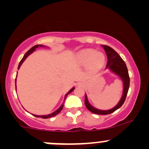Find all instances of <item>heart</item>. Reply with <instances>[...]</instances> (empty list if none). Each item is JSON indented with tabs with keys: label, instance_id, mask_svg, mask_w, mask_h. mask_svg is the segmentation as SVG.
<instances>
[{
	"label": "heart",
	"instance_id": "1",
	"mask_svg": "<svg viewBox=\"0 0 149 149\" xmlns=\"http://www.w3.org/2000/svg\"><path fill=\"white\" fill-rule=\"evenodd\" d=\"M75 59L82 66H88L89 71L91 72L100 71L106 63L105 54L92 48L81 49L76 54Z\"/></svg>",
	"mask_w": 149,
	"mask_h": 149
}]
</instances>
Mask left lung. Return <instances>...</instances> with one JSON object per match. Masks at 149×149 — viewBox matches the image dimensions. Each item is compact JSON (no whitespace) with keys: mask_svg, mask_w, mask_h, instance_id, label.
Instances as JSON below:
<instances>
[{"mask_svg":"<svg viewBox=\"0 0 149 149\" xmlns=\"http://www.w3.org/2000/svg\"><path fill=\"white\" fill-rule=\"evenodd\" d=\"M102 46L104 47V50H105L108 59L106 69L110 70L112 73H113L114 74H116V76H118L120 78L123 83V95L122 97H121L120 100L119 101L117 105L113 108H112L111 109H109V110H100V109L94 107L89 102L86 94H85V104L87 109L93 113L99 114V115H107V114L111 113L114 112L117 109H118L124 104L125 100L126 97H127L128 90H129L130 77L129 74H128L127 68L126 66L125 63L123 60L120 56L113 49L109 47V46L103 45Z\"/></svg>","mask_w":149,"mask_h":149,"instance_id":"1","label":"left lung"}]
</instances>
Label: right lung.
<instances>
[{"mask_svg": "<svg viewBox=\"0 0 149 149\" xmlns=\"http://www.w3.org/2000/svg\"><path fill=\"white\" fill-rule=\"evenodd\" d=\"M45 47V46H44V45H36L33 46V47H32L31 48V49H29V50L28 51V52H27L26 53V54H24V56L23 58H22V60L20 61L19 64V66H18V70L19 69L20 66H21V65L22 64V63H23L24 61H25V59H26V58L28 57L31 54H32V53H33V52H34V51L36 50V49L38 48V47ZM16 81H17V78H16V79H15V88H16V89H17V86H16ZM74 89H75V88H74V87H73V88H71V90H70L66 94V95H65V97H64V102L65 100H66V97L68 96V95H69V94L71 93V92H73V90H74ZM64 102H63V104H61V105L60 106V107H59V109H57V110H56L55 111H54L53 113H52L48 114V115L38 116V115H33H33L34 116H36V117H37V118H52V117H53V116H55L56 115H57V114L59 113L60 112L61 110H62L63 107H64Z\"/></svg>", "mask_w": 149, "mask_h": 149, "instance_id": "1", "label": "right lung"}]
</instances>
